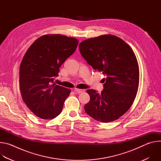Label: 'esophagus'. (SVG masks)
<instances>
[{
	"instance_id": "1",
	"label": "esophagus",
	"mask_w": 161,
	"mask_h": 161,
	"mask_svg": "<svg viewBox=\"0 0 161 161\" xmlns=\"http://www.w3.org/2000/svg\"><path fill=\"white\" fill-rule=\"evenodd\" d=\"M85 90V89H79V88H75V92H76V93H78V94H80V93H83L84 92Z\"/></svg>"
}]
</instances>
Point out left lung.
I'll return each instance as SVG.
<instances>
[{
  "label": "left lung",
  "instance_id": "left-lung-1",
  "mask_svg": "<svg viewBox=\"0 0 161 161\" xmlns=\"http://www.w3.org/2000/svg\"><path fill=\"white\" fill-rule=\"evenodd\" d=\"M79 49L87 63L106 76L101 94L86 90L90 101L85 112L104 123L119 119L132 106L138 90L140 71L134 53L124 41L110 34L86 39Z\"/></svg>",
  "mask_w": 161,
  "mask_h": 161
}]
</instances>
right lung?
Wrapping results in <instances>:
<instances>
[{"mask_svg": "<svg viewBox=\"0 0 161 161\" xmlns=\"http://www.w3.org/2000/svg\"><path fill=\"white\" fill-rule=\"evenodd\" d=\"M78 39L60 34L44 35L27 50L20 64L19 88L30 110L42 119H52L62 112L71 90L55 85L59 68L75 52Z\"/></svg>", "mask_w": 161, "mask_h": 161, "instance_id": "obj_1", "label": "right lung"}]
</instances>
